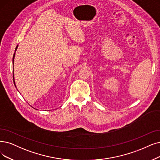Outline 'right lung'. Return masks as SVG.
<instances>
[{
  "label": "right lung",
  "instance_id": "obj_1",
  "mask_svg": "<svg viewBox=\"0 0 160 160\" xmlns=\"http://www.w3.org/2000/svg\"><path fill=\"white\" fill-rule=\"evenodd\" d=\"M18 47V45L16 46V49H15V52L14 54V56H13V60H12V63H13V66H14V57H15V54H16V51L17 50V48ZM13 79H14V85L15 87H16V83H15V81H14V71H13Z\"/></svg>",
  "mask_w": 160,
  "mask_h": 160
}]
</instances>
